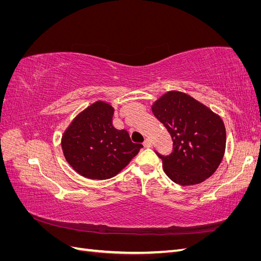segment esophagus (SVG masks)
<instances>
[{
  "label": "esophagus",
  "instance_id": "esophagus-1",
  "mask_svg": "<svg viewBox=\"0 0 261 261\" xmlns=\"http://www.w3.org/2000/svg\"><path fill=\"white\" fill-rule=\"evenodd\" d=\"M144 147H145V148L151 147V141H150L149 139H145V141H144Z\"/></svg>",
  "mask_w": 261,
  "mask_h": 261
}]
</instances>
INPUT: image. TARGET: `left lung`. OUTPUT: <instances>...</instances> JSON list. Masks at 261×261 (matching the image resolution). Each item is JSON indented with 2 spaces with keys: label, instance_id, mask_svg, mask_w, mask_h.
Masks as SVG:
<instances>
[{
  "label": "left lung",
  "instance_id": "1",
  "mask_svg": "<svg viewBox=\"0 0 261 261\" xmlns=\"http://www.w3.org/2000/svg\"><path fill=\"white\" fill-rule=\"evenodd\" d=\"M151 110L173 140L171 154L156 153L162 159L165 174L183 186L199 184L210 177L225 152L226 133L222 118L180 91L164 93Z\"/></svg>",
  "mask_w": 261,
  "mask_h": 261
}]
</instances>
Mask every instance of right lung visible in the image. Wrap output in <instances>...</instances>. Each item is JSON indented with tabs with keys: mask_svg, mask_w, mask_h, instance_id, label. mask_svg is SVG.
<instances>
[{
	"mask_svg": "<svg viewBox=\"0 0 261 261\" xmlns=\"http://www.w3.org/2000/svg\"><path fill=\"white\" fill-rule=\"evenodd\" d=\"M114 109L97 101L69 124L62 136L63 153L78 174L90 179H108L118 174L143 145L134 144L125 129L112 124Z\"/></svg>",
	"mask_w": 261,
	"mask_h": 261,
	"instance_id": "obj_1",
	"label": "right lung"
}]
</instances>
